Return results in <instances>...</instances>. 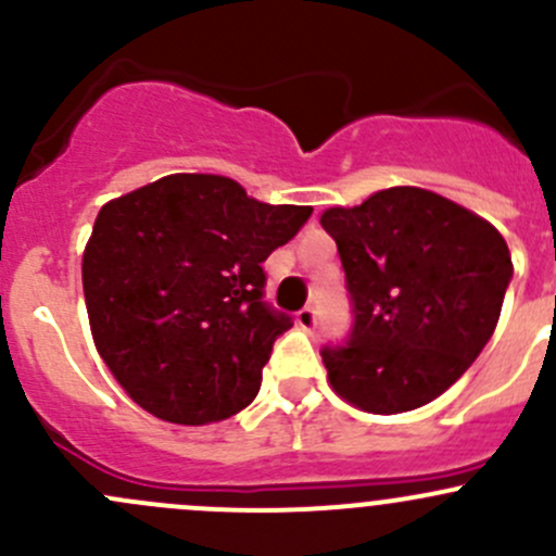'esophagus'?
Segmentation results:
<instances>
[{
	"instance_id": "34e87169",
	"label": "esophagus",
	"mask_w": 556,
	"mask_h": 556,
	"mask_svg": "<svg viewBox=\"0 0 556 556\" xmlns=\"http://www.w3.org/2000/svg\"><path fill=\"white\" fill-rule=\"evenodd\" d=\"M317 319L319 317H317V309H314V306H304V309L295 314V323H299L304 330L317 328Z\"/></svg>"
}]
</instances>
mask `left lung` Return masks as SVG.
Instances as JSON below:
<instances>
[{"instance_id": "1", "label": "left lung", "mask_w": 556, "mask_h": 556, "mask_svg": "<svg viewBox=\"0 0 556 556\" xmlns=\"http://www.w3.org/2000/svg\"><path fill=\"white\" fill-rule=\"evenodd\" d=\"M339 247L352 328L319 350L344 401L371 414L425 406L495 333L514 277L506 239L422 188H387L319 217Z\"/></svg>"}]
</instances>
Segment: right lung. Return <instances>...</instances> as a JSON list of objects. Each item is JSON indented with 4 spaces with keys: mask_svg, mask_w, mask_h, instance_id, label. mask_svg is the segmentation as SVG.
<instances>
[{
    "mask_svg": "<svg viewBox=\"0 0 556 556\" xmlns=\"http://www.w3.org/2000/svg\"><path fill=\"white\" fill-rule=\"evenodd\" d=\"M309 217L217 174H169L102 206L83 293L99 355L139 406L177 425L250 406L293 328L263 301V261Z\"/></svg>",
    "mask_w": 556,
    "mask_h": 556,
    "instance_id": "add662e5",
    "label": "right lung"
}]
</instances>
